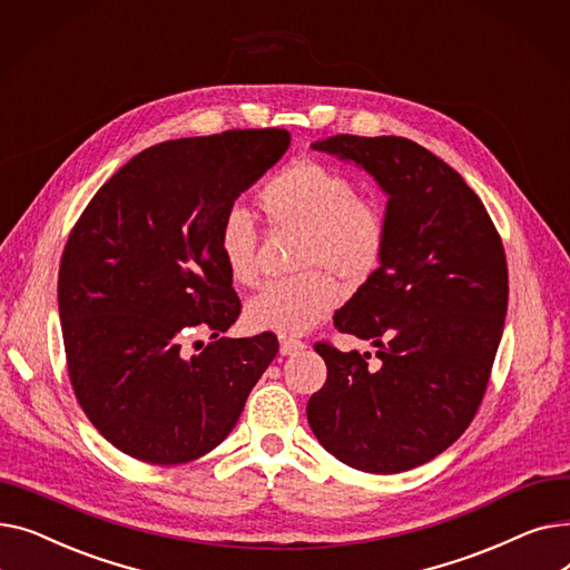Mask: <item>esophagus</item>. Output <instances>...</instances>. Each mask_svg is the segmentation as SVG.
<instances>
[{"mask_svg":"<svg viewBox=\"0 0 570 570\" xmlns=\"http://www.w3.org/2000/svg\"><path fill=\"white\" fill-rule=\"evenodd\" d=\"M305 348H307L305 342L293 340V337H284V340L279 342V353H282V355H297V353H303Z\"/></svg>","mask_w":570,"mask_h":570,"instance_id":"1","label":"esophagus"}]
</instances>
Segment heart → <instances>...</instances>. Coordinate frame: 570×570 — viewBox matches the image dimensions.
Segmentation results:
<instances>
[{
    "label": "heart",
    "instance_id": "heart-1",
    "mask_svg": "<svg viewBox=\"0 0 570 570\" xmlns=\"http://www.w3.org/2000/svg\"><path fill=\"white\" fill-rule=\"evenodd\" d=\"M258 205L269 226L301 233L295 269L301 277L269 282L245 305L252 331L303 335L340 305V288L363 286L379 269L387 222L376 200L357 196L353 179L314 159H297L267 179ZM258 230L247 209L228 207L217 228V249L235 284L256 279Z\"/></svg>",
    "mask_w": 570,
    "mask_h": 570
}]
</instances>
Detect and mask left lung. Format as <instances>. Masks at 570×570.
I'll list each match as a JSON object with an SVG mask.
<instances>
[{"label":"left lung","instance_id":"8db88e82","mask_svg":"<svg viewBox=\"0 0 570 570\" xmlns=\"http://www.w3.org/2000/svg\"><path fill=\"white\" fill-rule=\"evenodd\" d=\"M314 149L355 164L387 196L385 254L335 314L370 353L316 344L327 379L307 421L327 453L367 473L421 466L458 441L481 404L508 307L501 237L460 173L397 136H331Z\"/></svg>","mask_w":570,"mask_h":570}]
</instances>
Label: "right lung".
<instances>
[{
  "mask_svg": "<svg viewBox=\"0 0 570 570\" xmlns=\"http://www.w3.org/2000/svg\"><path fill=\"white\" fill-rule=\"evenodd\" d=\"M288 145L286 129L153 145L108 179L71 230L57 279L69 376L117 451L149 464L209 453L275 361L273 333L219 337L239 301L217 228ZM196 330L216 342L187 356L181 340Z\"/></svg>",
  "mask_w": 570,
  "mask_h": 570,
  "instance_id": "obj_1",
  "label": "right lung"
}]
</instances>
